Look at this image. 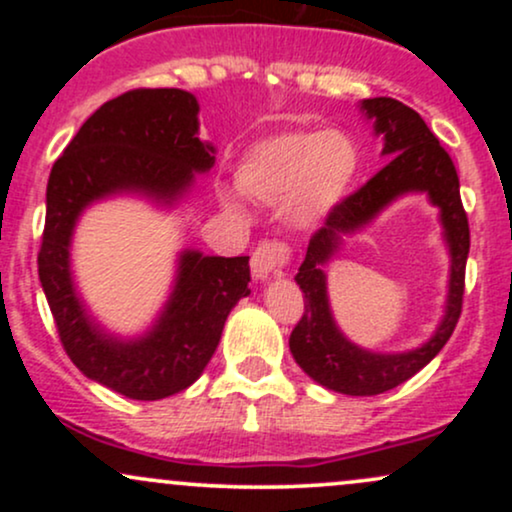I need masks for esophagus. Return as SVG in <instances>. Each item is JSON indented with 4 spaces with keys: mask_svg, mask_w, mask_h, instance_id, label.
<instances>
[{
    "mask_svg": "<svg viewBox=\"0 0 512 512\" xmlns=\"http://www.w3.org/2000/svg\"><path fill=\"white\" fill-rule=\"evenodd\" d=\"M293 250L284 240H262L252 252V272L257 279H267L269 274H279L291 262Z\"/></svg>",
    "mask_w": 512,
    "mask_h": 512,
    "instance_id": "obj_1",
    "label": "esophagus"
}]
</instances>
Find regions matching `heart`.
<instances>
[{
  "mask_svg": "<svg viewBox=\"0 0 512 512\" xmlns=\"http://www.w3.org/2000/svg\"><path fill=\"white\" fill-rule=\"evenodd\" d=\"M361 154L342 132L289 129L262 139L240 158L236 168L238 190L260 202H281L289 197L293 221L322 219L349 195ZM231 214L240 216L238 199H223Z\"/></svg>",
  "mask_w": 512,
  "mask_h": 512,
  "instance_id": "obj_1",
  "label": "heart"
}]
</instances>
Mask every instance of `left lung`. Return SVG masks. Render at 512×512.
<instances>
[{
	"mask_svg": "<svg viewBox=\"0 0 512 512\" xmlns=\"http://www.w3.org/2000/svg\"><path fill=\"white\" fill-rule=\"evenodd\" d=\"M375 120V132L385 137L383 154L390 158L358 190L346 195L325 216L308 243L305 260L296 274L305 298V313L293 327L289 346L296 363L315 383L342 395L370 397L407 383L411 375L436 358L455 332L462 315L464 269L469 255V221L462 207L460 178L448 151L438 142L416 110L395 98H368L361 105ZM404 191H428L441 207V220L451 245L449 313L431 343L407 355H370L358 350L336 330L326 303L321 264L336 249L344 232H353Z\"/></svg>",
	"mask_w": 512,
	"mask_h": 512,
	"instance_id": "8db88e82",
	"label": "left lung"
}]
</instances>
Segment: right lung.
<instances>
[{"instance_id":"right-lung-1","label":"right lung","mask_w":512,"mask_h":512,"mask_svg":"<svg viewBox=\"0 0 512 512\" xmlns=\"http://www.w3.org/2000/svg\"><path fill=\"white\" fill-rule=\"evenodd\" d=\"M197 110L195 96L180 88H134L88 117L50 170L38 276L57 334L81 373L129 399L170 397L202 375L228 313L250 293V257L182 252L175 291L154 330L120 342L98 330L76 298L69 240L93 199L142 192L170 204L195 173L214 166V146L197 137Z\"/></svg>"}]
</instances>
